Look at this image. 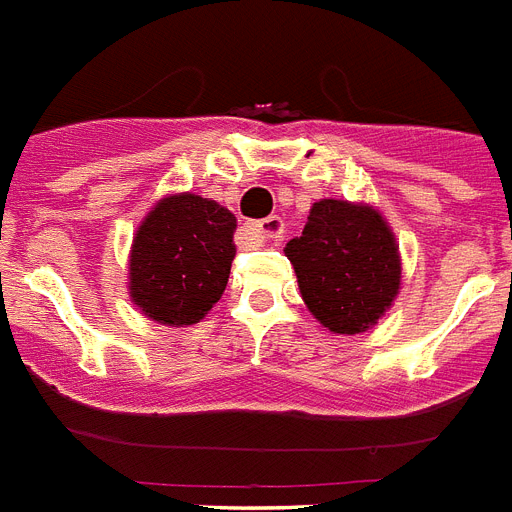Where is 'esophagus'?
<instances>
[{
    "label": "esophagus",
    "mask_w": 512,
    "mask_h": 512,
    "mask_svg": "<svg viewBox=\"0 0 512 512\" xmlns=\"http://www.w3.org/2000/svg\"><path fill=\"white\" fill-rule=\"evenodd\" d=\"M248 230L259 240H280L285 235V222L280 217H266L261 222H253Z\"/></svg>",
    "instance_id": "34e87169"
}]
</instances>
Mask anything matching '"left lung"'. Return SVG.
Returning <instances> with one entry per match:
<instances>
[{"label": "left lung", "instance_id": "1", "mask_svg": "<svg viewBox=\"0 0 512 512\" xmlns=\"http://www.w3.org/2000/svg\"><path fill=\"white\" fill-rule=\"evenodd\" d=\"M285 256L308 311L337 335L366 332L400 293L398 243L374 206L316 201Z\"/></svg>", "mask_w": 512, "mask_h": 512}]
</instances>
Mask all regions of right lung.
<instances>
[{"mask_svg": "<svg viewBox=\"0 0 512 512\" xmlns=\"http://www.w3.org/2000/svg\"><path fill=\"white\" fill-rule=\"evenodd\" d=\"M235 214L196 193L162 198L133 238L130 298L167 327L201 322L222 298L235 259Z\"/></svg>", "mask_w": 512, "mask_h": 512, "instance_id": "1", "label": "right lung"}]
</instances>
